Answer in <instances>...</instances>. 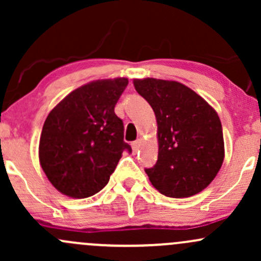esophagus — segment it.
Instances as JSON below:
<instances>
[{"label": "esophagus", "instance_id": "1", "mask_svg": "<svg viewBox=\"0 0 261 261\" xmlns=\"http://www.w3.org/2000/svg\"><path fill=\"white\" fill-rule=\"evenodd\" d=\"M141 144H142L141 139H137V141H134L133 143H132V148H133V152H138L139 148H141Z\"/></svg>", "mask_w": 261, "mask_h": 261}]
</instances>
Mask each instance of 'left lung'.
Wrapping results in <instances>:
<instances>
[{"mask_svg":"<svg viewBox=\"0 0 261 261\" xmlns=\"http://www.w3.org/2000/svg\"><path fill=\"white\" fill-rule=\"evenodd\" d=\"M133 83L153 108L158 124V161L145 168L150 183L169 198L198 194L212 183L224 161L217 112L175 81L145 78Z\"/></svg>","mask_w":261,"mask_h":261,"instance_id":"1","label":"left lung"}]
</instances>
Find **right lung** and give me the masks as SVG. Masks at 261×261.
<instances>
[{
	"label": "right lung",
	"mask_w": 261,
	"mask_h": 261,
	"mask_svg": "<svg viewBox=\"0 0 261 261\" xmlns=\"http://www.w3.org/2000/svg\"><path fill=\"white\" fill-rule=\"evenodd\" d=\"M127 78L102 80L74 89L49 112L42 128L40 163L64 195L88 198L107 186L123 152V120L114 113Z\"/></svg>",
	"instance_id": "add662e5"
}]
</instances>
